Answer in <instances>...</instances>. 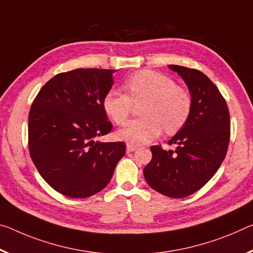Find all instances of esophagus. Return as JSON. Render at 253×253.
I'll return each mask as SVG.
<instances>
[{"mask_svg": "<svg viewBox=\"0 0 253 253\" xmlns=\"http://www.w3.org/2000/svg\"><path fill=\"white\" fill-rule=\"evenodd\" d=\"M136 150H137V146L130 145V144H127V145H126L127 153H130V152H134V151H136Z\"/></svg>", "mask_w": 253, "mask_h": 253, "instance_id": "esophagus-1", "label": "esophagus"}]
</instances>
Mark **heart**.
Instances as JSON below:
<instances>
[{"mask_svg": "<svg viewBox=\"0 0 253 253\" xmlns=\"http://www.w3.org/2000/svg\"><path fill=\"white\" fill-rule=\"evenodd\" d=\"M127 93L109 90L102 107L112 122L124 124L133 102L144 101L143 118L131 120L118 130L117 137L130 145H143L158 138L163 128L168 134L181 129L191 111V98L169 76L154 71H141L125 81Z\"/></svg>", "mask_w": 253, "mask_h": 253, "instance_id": "1", "label": "heart"}]
</instances>
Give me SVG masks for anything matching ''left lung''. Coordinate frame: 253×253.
Returning a JSON list of instances; mask_svg holds the SVG:
<instances>
[{
    "label": "left lung",
    "mask_w": 253,
    "mask_h": 253,
    "mask_svg": "<svg viewBox=\"0 0 253 253\" xmlns=\"http://www.w3.org/2000/svg\"><path fill=\"white\" fill-rule=\"evenodd\" d=\"M181 76L191 97L187 123L169 144L174 151L152 146L144 168L151 188L171 198L194 194L213 178L225 159L230 142V112L217 86L198 70L169 65Z\"/></svg>",
    "instance_id": "1"
}]
</instances>
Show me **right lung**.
I'll use <instances>...</instances> for the list:
<instances>
[{
  "label": "right lung",
  "mask_w": 253,
  "mask_h": 253,
  "mask_svg": "<svg viewBox=\"0 0 253 253\" xmlns=\"http://www.w3.org/2000/svg\"><path fill=\"white\" fill-rule=\"evenodd\" d=\"M115 72L78 69L55 75L31 106L30 156L42 179L67 197L86 198L102 190L126 153L123 142L95 141L112 128L102 102Z\"/></svg>",
  "instance_id": "1"
}]
</instances>
